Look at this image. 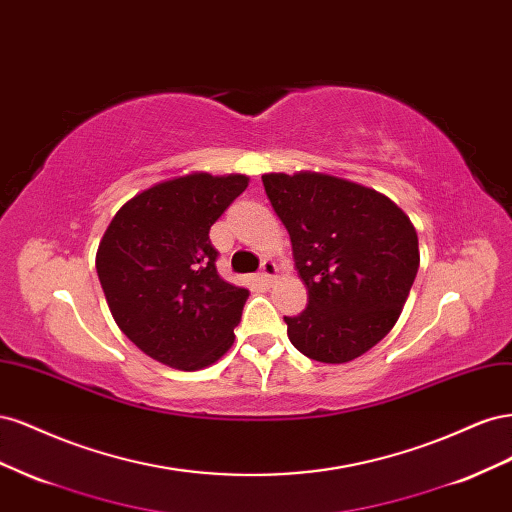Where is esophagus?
<instances>
[{
  "label": "esophagus",
  "mask_w": 512,
  "mask_h": 512,
  "mask_svg": "<svg viewBox=\"0 0 512 512\" xmlns=\"http://www.w3.org/2000/svg\"><path fill=\"white\" fill-rule=\"evenodd\" d=\"M277 277V265L273 260H265L262 262V271H260V280L265 284H273V280Z\"/></svg>",
  "instance_id": "obj_1"
}]
</instances>
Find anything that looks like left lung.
I'll return each mask as SVG.
<instances>
[{
	"instance_id": "obj_1",
	"label": "left lung",
	"mask_w": 512,
	"mask_h": 512,
	"mask_svg": "<svg viewBox=\"0 0 512 512\" xmlns=\"http://www.w3.org/2000/svg\"><path fill=\"white\" fill-rule=\"evenodd\" d=\"M309 292L284 318L292 346L320 363L374 348L401 316L421 265L416 228L389 196L316 170L262 175Z\"/></svg>"
}]
</instances>
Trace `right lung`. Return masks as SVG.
<instances>
[{
	"mask_svg": "<svg viewBox=\"0 0 512 512\" xmlns=\"http://www.w3.org/2000/svg\"><path fill=\"white\" fill-rule=\"evenodd\" d=\"M250 183L203 170L153 183L104 230L96 269L117 327L151 359L181 371L220 361L250 292L215 269L209 228Z\"/></svg>",
	"mask_w": 512,
	"mask_h": 512,
	"instance_id": "add662e5",
	"label": "right lung"
}]
</instances>
